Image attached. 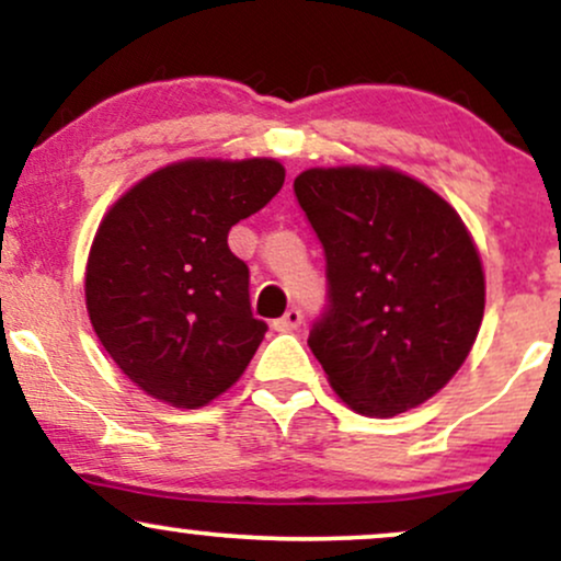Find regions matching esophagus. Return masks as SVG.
Wrapping results in <instances>:
<instances>
[{"mask_svg": "<svg viewBox=\"0 0 561 561\" xmlns=\"http://www.w3.org/2000/svg\"><path fill=\"white\" fill-rule=\"evenodd\" d=\"M300 324H302V313H300V308H289V311L285 313V317L276 319L272 327H274L276 332H293V330H298Z\"/></svg>", "mask_w": 561, "mask_h": 561, "instance_id": "1", "label": "esophagus"}]
</instances>
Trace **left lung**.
<instances>
[{"label": "left lung", "instance_id": "obj_1", "mask_svg": "<svg viewBox=\"0 0 561 561\" xmlns=\"http://www.w3.org/2000/svg\"><path fill=\"white\" fill-rule=\"evenodd\" d=\"M327 261L308 345L353 411L396 416L459 371L480 332L485 276L459 214L390 169H311L293 184Z\"/></svg>", "mask_w": 561, "mask_h": 561}]
</instances>
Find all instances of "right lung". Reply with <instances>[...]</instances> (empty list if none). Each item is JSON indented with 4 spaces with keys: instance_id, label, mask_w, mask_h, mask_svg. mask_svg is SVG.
<instances>
[{
    "instance_id": "obj_1",
    "label": "right lung",
    "mask_w": 561,
    "mask_h": 561,
    "mask_svg": "<svg viewBox=\"0 0 561 561\" xmlns=\"http://www.w3.org/2000/svg\"><path fill=\"white\" fill-rule=\"evenodd\" d=\"M285 184L276 160H186L128 190L96 229L87 263L92 327L121 371L179 409L240 379L266 321L250 311V268L229 229Z\"/></svg>"
}]
</instances>
